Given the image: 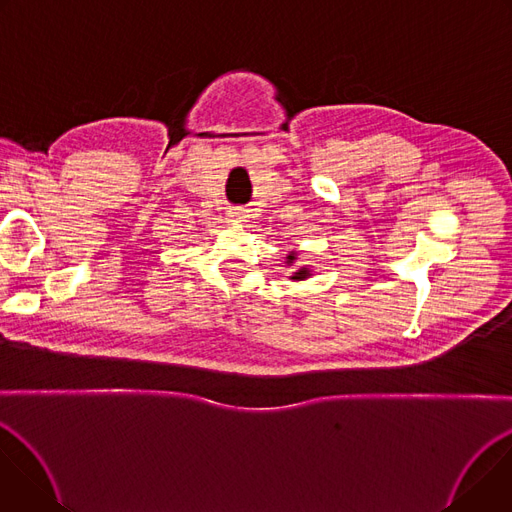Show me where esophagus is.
<instances>
[{
  "mask_svg": "<svg viewBox=\"0 0 512 512\" xmlns=\"http://www.w3.org/2000/svg\"><path fill=\"white\" fill-rule=\"evenodd\" d=\"M229 216L233 218L235 223H243V221H247V218H249L247 210H245V208H241V206H237V208H231V210H229Z\"/></svg>",
  "mask_w": 512,
  "mask_h": 512,
  "instance_id": "1",
  "label": "esophagus"
}]
</instances>
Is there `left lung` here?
<instances>
[{
  "label": "left lung",
  "mask_w": 512,
  "mask_h": 512,
  "mask_svg": "<svg viewBox=\"0 0 512 512\" xmlns=\"http://www.w3.org/2000/svg\"><path fill=\"white\" fill-rule=\"evenodd\" d=\"M287 259H289V261H294V259H296V257H294V255H289V257H287ZM306 275H308V269H306V267H304V269H300V271H298V273H296V275H294V279H304V277H306Z\"/></svg>",
  "instance_id": "8db88e82"
}]
</instances>
